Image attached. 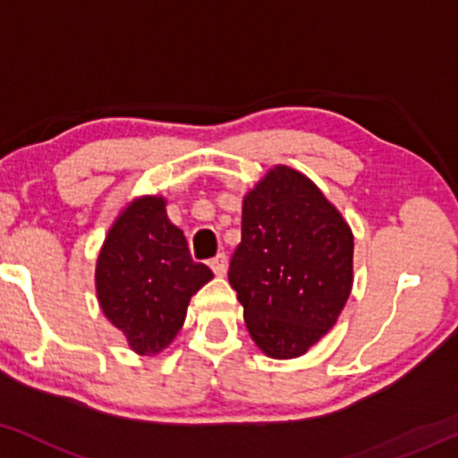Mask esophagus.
I'll list each match as a JSON object with an SVG mask.
<instances>
[{"label": "esophagus", "instance_id": "obj_1", "mask_svg": "<svg viewBox=\"0 0 458 458\" xmlns=\"http://www.w3.org/2000/svg\"><path fill=\"white\" fill-rule=\"evenodd\" d=\"M208 267L213 268V273H215V275H224V273H225V268H228V256H225L224 251H222V253H217V256H215V258H211V260H208Z\"/></svg>", "mask_w": 458, "mask_h": 458}]
</instances>
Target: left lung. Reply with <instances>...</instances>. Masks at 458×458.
<instances>
[{
  "instance_id": "1",
  "label": "left lung",
  "mask_w": 458,
  "mask_h": 458,
  "mask_svg": "<svg viewBox=\"0 0 458 458\" xmlns=\"http://www.w3.org/2000/svg\"><path fill=\"white\" fill-rule=\"evenodd\" d=\"M228 282L251 339L271 358L305 354L352 290L354 236L307 176L277 166L243 200Z\"/></svg>"
}]
</instances>
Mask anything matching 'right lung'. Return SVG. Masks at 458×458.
<instances>
[{"instance_id": "right-lung-1", "label": "right lung", "mask_w": 458, "mask_h": 458, "mask_svg": "<svg viewBox=\"0 0 458 458\" xmlns=\"http://www.w3.org/2000/svg\"><path fill=\"white\" fill-rule=\"evenodd\" d=\"M164 198L131 202L98 258L102 311L139 354H157L183 327L190 299L213 277L194 262L183 233L168 222Z\"/></svg>"}]
</instances>
